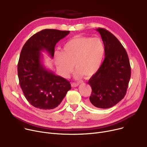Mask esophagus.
Wrapping results in <instances>:
<instances>
[{"instance_id":"obj_1","label":"esophagus","mask_w":147,"mask_h":147,"mask_svg":"<svg viewBox=\"0 0 147 147\" xmlns=\"http://www.w3.org/2000/svg\"><path fill=\"white\" fill-rule=\"evenodd\" d=\"M79 83H71V86L72 87H77L79 86Z\"/></svg>"}]
</instances>
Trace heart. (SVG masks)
Wrapping results in <instances>:
<instances>
[{"instance_id":"obj_1","label":"heart","mask_w":147,"mask_h":147,"mask_svg":"<svg viewBox=\"0 0 147 147\" xmlns=\"http://www.w3.org/2000/svg\"><path fill=\"white\" fill-rule=\"evenodd\" d=\"M104 54L105 46L100 38L77 36L64 44L63 52L55 53V63L64 77L71 73L73 64L77 69L76 78H80L82 75L90 77L101 67Z\"/></svg>"}]
</instances>
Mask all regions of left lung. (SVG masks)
<instances>
[{
    "instance_id": "8db88e82",
    "label": "left lung",
    "mask_w": 147,
    "mask_h": 147,
    "mask_svg": "<svg viewBox=\"0 0 147 147\" xmlns=\"http://www.w3.org/2000/svg\"><path fill=\"white\" fill-rule=\"evenodd\" d=\"M105 46V59L88 84L92 93L88 104L92 107L109 109L125 97L131 75L127 53L112 33L98 28Z\"/></svg>"
}]
</instances>
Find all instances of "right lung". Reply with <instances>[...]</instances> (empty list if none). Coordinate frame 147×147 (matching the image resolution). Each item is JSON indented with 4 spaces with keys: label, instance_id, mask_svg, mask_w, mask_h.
<instances>
[{
    "label": "right lung",
    "instance_id": "obj_1",
    "mask_svg": "<svg viewBox=\"0 0 147 147\" xmlns=\"http://www.w3.org/2000/svg\"><path fill=\"white\" fill-rule=\"evenodd\" d=\"M69 31L45 29L31 37L21 50L18 64L20 85L29 103L39 109L57 107L71 89L69 82L44 65L41 52L53 58L56 44Z\"/></svg>",
    "mask_w": 147,
    "mask_h": 147
}]
</instances>
